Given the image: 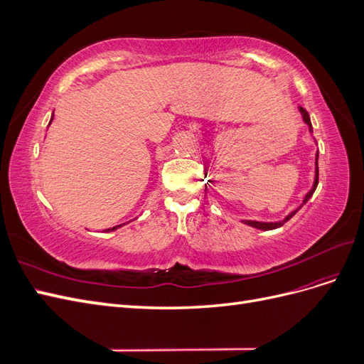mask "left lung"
<instances>
[{
  "instance_id": "1",
  "label": "left lung",
  "mask_w": 364,
  "mask_h": 364,
  "mask_svg": "<svg viewBox=\"0 0 364 364\" xmlns=\"http://www.w3.org/2000/svg\"><path fill=\"white\" fill-rule=\"evenodd\" d=\"M299 112H301V115H302V119H304V123L308 126V130H310V134H313V126H311V119H310V115H308V112L305 111L304 107H301L299 106ZM318 151H316V168H314V182H313V186H311V190L308 191L306 194H305V197H304V200H302V205L297 208V209H294V211H291L287 217L285 218H282V220H279V222H257V220H241V222H243L245 225H247V226H252V228H255V229H259V230H272V229H277V228H281L285 222H289V220L299 211V209L311 199V196H313V193L316 191V188H317V181H318Z\"/></svg>"
}]
</instances>
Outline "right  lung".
Listing matches in <instances>:
<instances>
[{
    "mask_svg": "<svg viewBox=\"0 0 364 364\" xmlns=\"http://www.w3.org/2000/svg\"><path fill=\"white\" fill-rule=\"evenodd\" d=\"M53 117L54 115H51V119H50V123H48V126L51 124V121H53ZM132 222V220H130ZM130 222H127V223H130ZM127 223H121V225H117V226H114V228H109V229H105V232H112V230H117V229H119L121 226H124V225H127Z\"/></svg>",
    "mask_w": 364,
    "mask_h": 364,
    "instance_id": "obj_1",
    "label": "right lung"
}]
</instances>
